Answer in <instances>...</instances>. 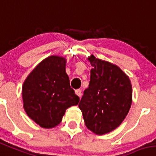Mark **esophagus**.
I'll return each instance as SVG.
<instances>
[{"instance_id": "1", "label": "esophagus", "mask_w": 156, "mask_h": 156, "mask_svg": "<svg viewBox=\"0 0 156 156\" xmlns=\"http://www.w3.org/2000/svg\"><path fill=\"white\" fill-rule=\"evenodd\" d=\"M76 94L79 98H81V96H82V91H81V90L78 89V90H76Z\"/></svg>"}]
</instances>
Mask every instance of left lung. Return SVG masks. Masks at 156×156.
Wrapping results in <instances>:
<instances>
[{
    "instance_id": "left-lung-1",
    "label": "left lung",
    "mask_w": 156,
    "mask_h": 156,
    "mask_svg": "<svg viewBox=\"0 0 156 156\" xmlns=\"http://www.w3.org/2000/svg\"><path fill=\"white\" fill-rule=\"evenodd\" d=\"M89 87L83 92L79 108L87 128L97 135L113 131L127 116L132 101L128 76L117 66L91 55Z\"/></svg>"
}]
</instances>
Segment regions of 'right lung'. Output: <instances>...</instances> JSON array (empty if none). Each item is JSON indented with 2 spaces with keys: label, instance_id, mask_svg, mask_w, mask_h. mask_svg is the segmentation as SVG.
<instances>
[{
  "label": "right lung",
  "instance_id": "add662e5",
  "mask_svg": "<svg viewBox=\"0 0 156 156\" xmlns=\"http://www.w3.org/2000/svg\"><path fill=\"white\" fill-rule=\"evenodd\" d=\"M22 98L25 112L35 123L45 128L58 125L66 110L80 101L70 87L65 58L52 55L40 62L23 84Z\"/></svg>",
  "mask_w": 156,
  "mask_h": 156
}]
</instances>
